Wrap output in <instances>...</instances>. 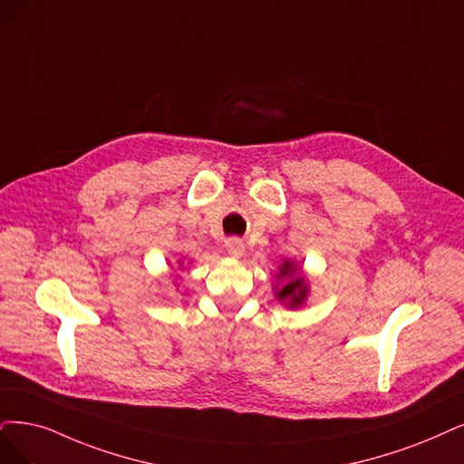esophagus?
Wrapping results in <instances>:
<instances>
[{"instance_id": "34e87169", "label": "esophagus", "mask_w": 464, "mask_h": 464, "mask_svg": "<svg viewBox=\"0 0 464 464\" xmlns=\"http://www.w3.org/2000/svg\"><path fill=\"white\" fill-rule=\"evenodd\" d=\"M226 248L233 256V258H243L246 246H245V243L241 241V238L233 237V238H227V241H226Z\"/></svg>"}]
</instances>
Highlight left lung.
I'll list each match as a JSON object with an SVG mask.
<instances>
[{
	"instance_id": "8db88e82",
	"label": "left lung",
	"mask_w": 464,
	"mask_h": 464,
	"mask_svg": "<svg viewBox=\"0 0 464 464\" xmlns=\"http://www.w3.org/2000/svg\"><path fill=\"white\" fill-rule=\"evenodd\" d=\"M273 295L288 310H298L305 304L310 296V281L304 276L300 264L293 260H285L281 264L276 285H273Z\"/></svg>"
}]
</instances>
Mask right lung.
Masks as SVG:
<instances>
[{"label": "right lung", "instance_id": "right-lung-1", "mask_svg": "<svg viewBox=\"0 0 464 464\" xmlns=\"http://www.w3.org/2000/svg\"><path fill=\"white\" fill-rule=\"evenodd\" d=\"M179 266H181V262H179Z\"/></svg>", "mask_w": 464, "mask_h": 464}]
</instances>
